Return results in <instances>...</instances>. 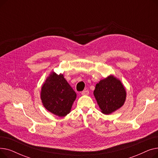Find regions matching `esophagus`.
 <instances>
[{"mask_svg": "<svg viewBox=\"0 0 158 158\" xmlns=\"http://www.w3.org/2000/svg\"><path fill=\"white\" fill-rule=\"evenodd\" d=\"M89 94V91L88 90H84L81 92V95H87Z\"/></svg>", "mask_w": 158, "mask_h": 158, "instance_id": "34e87169", "label": "esophagus"}]
</instances>
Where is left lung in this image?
<instances>
[{"label":"left lung","instance_id":"obj_1","mask_svg":"<svg viewBox=\"0 0 158 158\" xmlns=\"http://www.w3.org/2000/svg\"><path fill=\"white\" fill-rule=\"evenodd\" d=\"M102 113L108 114L120 108L126 98V92L120 80L110 76L99 81L94 92Z\"/></svg>","mask_w":158,"mask_h":158}]
</instances>
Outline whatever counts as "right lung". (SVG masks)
Returning <instances> with one entry per match:
<instances>
[{"mask_svg":"<svg viewBox=\"0 0 158 158\" xmlns=\"http://www.w3.org/2000/svg\"><path fill=\"white\" fill-rule=\"evenodd\" d=\"M76 95L63 75L54 72L46 79L41 91V99L44 107L58 117H64L70 112Z\"/></svg>","mask_w":158,"mask_h":158,"instance_id":"1","label":"right lung"}]
</instances>
